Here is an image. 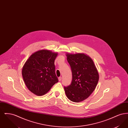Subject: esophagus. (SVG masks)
<instances>
[{
    "label": "esophagus",
    "instance_id": "obj_1",
    "mask_svg": "<svg viewBox=\"0 0 128 128\" xmlns=\"http://www.w3.org/2000/svg\"><path fill=\"white\" fill-rule=\"evenodd\" d=\"M58 80H59V81H61V80H62V77H60L58 78Z\"/></svg>",
    "mask_w": 128,
    "mask_h": 128
}]
</instances>
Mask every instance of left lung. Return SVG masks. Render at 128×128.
<instances>
[{"label":"left lung","instance_id":"obj_1","mask_svg":"<svg viewBox=\"0 0 128 128\" xmlns=\"http://www.w3.org/2000/svg\"><path fill=\"white\" fill-rule=\"evenodd\" d=\"M72 80L70 85L64 87L67 98L73 102H82L94 90L99 80L98 70L91 58L84 53H66Z\"/></svg>","mask_w":128,"mask_h":128}]
</instances>
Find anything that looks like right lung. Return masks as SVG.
Listing matches in <instances>:
<instances>
[{"label": "right lung", "instance_id": "1", "mask_svg": "<svg viewBox=\"0 0 128 128\" xmlns=\"http://www.w3.org/2000/svg\"><path fill=\"white\" fill-rule=\"evenodd\" d=\"M58 55L57 52L41 49L32 53L25 62L22 77L27 88L34 94H45L58 82L54 64Z\"/></svg>", "mask_w": 128, "mask_h": 128}]
</instances>
